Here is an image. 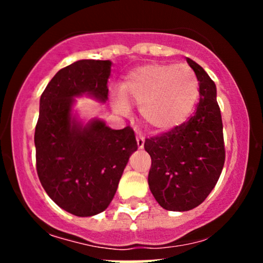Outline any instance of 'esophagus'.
<instances>
[{
	"instance_id": "obj_1",
	"label": "esophagus",
	"mask_w": 263,
	"mask_h": 263,
	"mask_svg": "<svg viewBox=\"0 0 263 263\" xmlns=\"http://www.w3.org/2000/svg\"><path fill=\"white\" fill-rule=\"evenodd\" d=\"M136 141H137V147L138 149H142L144 147V138L142 136H137L136 137Z\"/></svg>"
}]
</instances>
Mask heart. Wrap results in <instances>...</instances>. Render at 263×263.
<instances>
[{"label":"heart","instance_id":"obj_1","mask_svg":"<svg viewBox=\"0 0 263 263\" xmlns=\"http://www.w3.org/2000/svg\"><path fill=\"white\" fill-rule=\"evenodd\" d=\"M199 99V80L186 64L151 63L134 69L114 96L115 110L141 106L144 125L153 132H167L183 123Z\"/></svg>","mask_w":263,"mask_h":263}]
</instances>
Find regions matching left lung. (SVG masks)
<instances>
[{
    "mask_svg": "<svg viewBox=\"0 0 263 263\" xmlns=\"http://www.w3.org/2000/svg\"><path fill=\"white\" fill-rule=\"evenodd\" d=\"M186 62L199 80L197 112L168 134L144 142L152 158L151 193L163 209L171 211H188L203 203L218 183L225 162L215 83L194 60Z\"/></svg>",
    "mask_w": 263,
    "mask_h": 263,
    "instance_id": "1",
    "label": "left lung"
}]
</instances>
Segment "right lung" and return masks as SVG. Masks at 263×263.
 Masks as SVG:
<instances>
[{"instance_id":"right-lung-1","label":"right lung","mask_w":263,"mask_h":263,"mask_svg":"<svg viewBox=\"0 0 263 263\" xmlns=\"http://www.w3.org/2000/svg\"><path fill=\"white\" fill-rule=\"evenodd\" d=\"M110 60H78L53 77L39 100L34 144L45 193L75 216H93L110 205L129 156L137 151L131 127L112 129L101 119L84 122L74 111L83 95L106 102Z\"/></svg>"}]
</instances>
